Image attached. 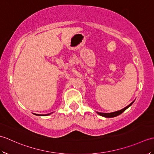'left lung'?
I'll list each match as a JSON object with an SVG mask.
<instances>
[{
	"label": "left lung",
	"instance_id": "1",
	"mask_svg": "<svg viewBox=\"0 0 154 154\" xmlns=\"http://www.w3.org/2000/svg\"><path fill=\"white\" fill-rule=\"evenodd\" d=\"M134 102V100L133 101V102H132L131 103H130L129 105H128L127 106H126L125 108H124V109H122V110H118V111H116V112H110V113H103V112H97V113L98 114H99L100 116H102L103 117H105V118H113V117H115V116H117L120 115V114H122L123 112H124L128 108L130 107V106L132 105V104H133V103Z\"/></svg>",
	"mask_w": 154,
	"mask_h": 154
}]
</instances>
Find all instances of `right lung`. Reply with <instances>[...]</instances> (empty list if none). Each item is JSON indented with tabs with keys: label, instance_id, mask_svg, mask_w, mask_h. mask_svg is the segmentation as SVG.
<instances>
[{
	"label": "right lung",
	"instance_id": "obj_1",
	"mask_svg": "<svg viewBox=\"0 0 154 154\" xmlns=\"http://www.w3.org/2000/svg\"><path fill=\"white\" fill-rule=\"evenodd\" d=\"M51 113H49V114H35V115H37V116H48L50 115V114H51Z\"/></svg>",
	"mask_w": 154,
	"mask_h": 154
}]
</instances>
